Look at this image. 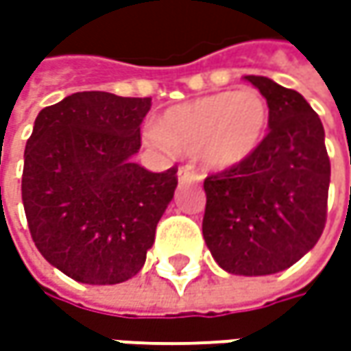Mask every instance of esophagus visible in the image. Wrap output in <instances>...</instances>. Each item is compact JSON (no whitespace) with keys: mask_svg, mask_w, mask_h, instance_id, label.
Returning <instances> with one entry per match:
<instances>
[{"mask_svg":"<svg viewBox=\"0 0 351 351\" xmlns=\"http://www.w3.org/2000/svg\"><path fill=\"white\" fill-rule=\"evenodd\" d=\"M178 180L182 183H199L203 180V176L191 166H182L180 171H178Z\"/></svg>","mask_w":351,"mask_h":351,"instance_id":"obj_1","label":"esophagus"}]
</instances>
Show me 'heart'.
I'll list each match as a JSON object with an SVG mask.
<instances>
[{"label":"heart","instance_id":"heart-1","mask_svg":"<svg viewBox=\"0 0 351 351\" xmlns=\"http://www.w3.org/2000/svg\"><path fill=\"white\" fill-rule=\"evenodd\" d=\"M267 128V101L258 89L244 88L171 107L160 117L150 141L164 150L197 154L205 168L224 171L256 154Z\"/></svg>","mask_w":351,"mask_h":351}]
</instances>
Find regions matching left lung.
Masks as SVG:
<instances>
[{
  "instance_id": "1",
  "label": "left lung",
  "mask_w": 351,
  "mask_h": 351,
  "mask_svg": "<svg viewBox=\"0 0 351 351\" xmlns=\"http://www.w3.org/2000/svg\"><path fill=\"white\" fill-rule=\"evenodd\" d=\"M269 107V132L244 164L205 178L203 236L228 274L269 276L299 262L326 224L330 158L317 111L295 89L246 75Z\"/></svg>"
}]
</instances>
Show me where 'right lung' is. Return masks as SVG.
I'll return each mask as SVG.
<instances>
[{"mask_svg":"<svg viewBox=\"0 0 351 351\" xmlns=\"http://www.w3.org/2000/svg\"><path fill=\"white\" fill-rule=\"evenodd\" d=\"M150 97L77 91L45 107L25 146L21 195L34 246L62 274L115 285L141 271L178 168L132 162Z\"/></svg>","mask_w":351,"mask_h":351,"instance_id":"1","label":"right lung"}]
</instances>
